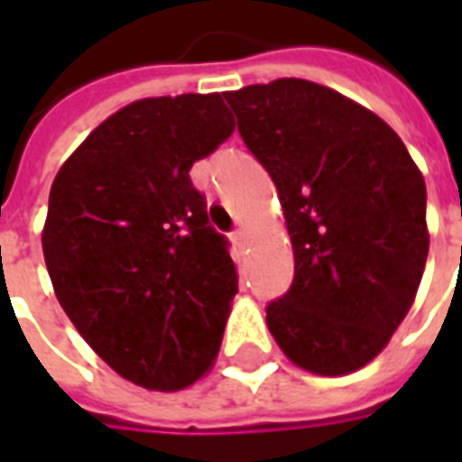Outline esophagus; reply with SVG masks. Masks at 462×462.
Masks as SVG:
<instances>
[{"label": "esophagus", "mask_w": 462, "mask_h": 462, "mask_svg": "<svg viewBox=\"0 0 462 462\" xmlns=\"http://www.w3.org/2000/svg\"><path fill=\"white\" fill-rule=\"evenodd\" d=\"M230 239H232V245H235V249H237L239 254H245V249H246V232L245 230H235L230 235Z\"/></svg>", "instance_id": "esophagus-1"}]
</instances>
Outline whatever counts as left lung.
Instances as JSON below:
<instances>
[{"label": "left lung", "instance_id": "left-lung-1", "mask_svg": "<svg viewBox=\"0 0 462 462\" xmlns=\"http://www.w3.org/2000/svg\"><path fill=\"white\" fill-rule=\"evenodd\" d=\"M223 96L278 189L295 252V281L268 304V330L300 369L357 372L386 347L422 281V172L383 119L333 88L278 79Z\"/></svg>", "mask_w": 462, "mask_h": 462}]
</instances>
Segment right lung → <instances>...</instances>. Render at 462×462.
I'll return each mask as SVG.
<instances>
[{
	"instance_id": "1",
	"label": "right lung",
	"mask_w": 462,
	"mask_h": 462,
	"mask_svg": "<svg viewBox=\"0 0 462 462\" xmlns=\"http://www.w3.org/2000/svg\"><path fill=\"white\" fill-rule=\"evenodd\" d=\"M235 132L220 93L143 97L88 134L50 189L42 254L81 337L148 391L216 362L237 268L189 180Z\"/></svg>"
}]
</instances>
